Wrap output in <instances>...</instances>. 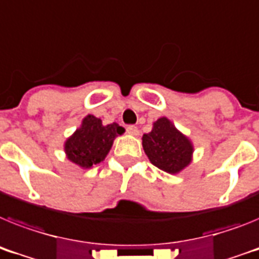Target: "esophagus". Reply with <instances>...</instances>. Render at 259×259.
<instances>
[{"instance_id":"34e87169","label":"esophagus","mask_w":259,"mask_h":259,"mask_svg":"<svg viewBox=\"0 0 259 259\" xmlns=\"http://www.w3.org/2000/svg\"><path fill=\"white\" fill-rule=\"evenodd\" d=\"M127 132L130 135H132V136H139V128L135 127V125H128Z\"/></svg>"}]
</instances>
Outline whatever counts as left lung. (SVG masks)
Segmentation results:
<instances>
[{
    "label": "left lung",
    "instance_id": "obj_1",
    "mask_svg": "<svg viewBox=\"0 0 259 259\" xmlns=\"http://www.w3.org/2000/svg\"><path fill=\"white\" fill-rule=\"evenodd\" d=\"M143 149L154 166L178 174L193 162L194 145L166 116L157 119L149 134L143 135Z\"/></svg>",
    "mask_w": 259,
    "mask_h": 259
}]
</instances>
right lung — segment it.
Returning a JSON list of instances; mask_svg holds the SVG:
<instances>
[{"label":"right lung","mask_w":259,"mask_h":259,"mask_svg":"<svg viewBox=\"0 0 259 259\" xmlns=\"http://www.w3.org/2000/svg\"><path fill=\"white\" fill-rule=\"evenodd\" d=\"M124 131L118 123L105 125L94 115H86L81 125L64 143L66 158L82 169H90L105 160L115 139Z\"/></svg>","instance_id":"right-lung-1"}]
</instances>
